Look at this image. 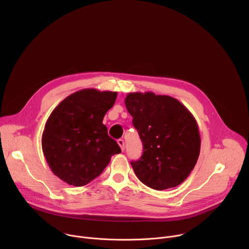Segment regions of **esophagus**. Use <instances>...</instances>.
Here are the masks:
<instances>
[{"instance_id":"esophagus-1","label":"esophagus","mask_w":249,"mask_h":249,"mask_svg":"<svg viewBox=\"0 0 249 249\" xmlns=\"http://www.w3.org/2000/svg\"><path fill=\"white\" fill-rule=\"evenodd\" d=\"M117 143H118V145L120 146V148H121L122 152H124V150H125V147H124V141H123L122 139H119V140L117 141Z\"/></svg>"}]
</instances>
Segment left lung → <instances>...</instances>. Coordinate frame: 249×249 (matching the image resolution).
Returning <instances> with one entry per match:
<instances>
[{"instance_id":"obj_1","label":"left lung","mask_w":249,"mask_h":249,"mask_svg":"<svg viewBox=\"0 0 249 249\" xmlns=\"http://www.w3.org/2000/svg\"><path fill=\"white\" fill-rule=\"evenodd\" d=\"M125 105L144 147L140 160L131 161L138 178L156 190L181 184L200 154L194 116L176 98L151 91L128 93Z\"/></svg>"}]
</instances>
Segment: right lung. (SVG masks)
<instances>
[{"label":"right lung","mask_w":249,"mask_h":249,"mask_svg":"<svg viewBox=\"0 0 249 249\" xmlns=\"http://www.w3.org/2000/svg\"><path fill=\"white\" fill-rule=\"evenodd\" d=\"M116 97V91L85 89L67 96L47 119L42 151L52 172L69 185L89 183L121 153L102 123Z\"/></svg>","instance_id":"1"}]
</instances>
